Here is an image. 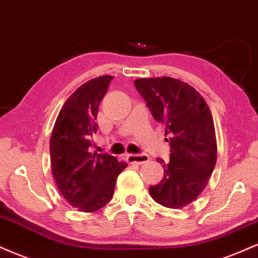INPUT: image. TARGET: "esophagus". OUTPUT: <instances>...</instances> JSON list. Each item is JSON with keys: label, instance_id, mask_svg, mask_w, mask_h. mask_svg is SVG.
Listing matches in <instances>:
<instances>
[{"label": "esophagus", "instance_id": "obj_1", "mask_svg": "<svg viewBox=\"0 0 258 258\" xmlns=\"http://www.w3.org/2000/svg\"><path fill=\"white\" fill-rule=\"evenodd\" d=\"M126 159L130 163H137V164H143L149 162V156L148 155H135V154H127Z\"/></svg>", "mask_w": 258, "mask_h": 258}]
</instances>
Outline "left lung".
<instances>
[{
	"label": "left lung",
	"mask_w": 258,
	"mask_h": 258,
	"mask_svg": "<svg viewBox=\"0 0 258 258\" xmlns=\"http://www.w3.org/2000/svg\"><path fill=\"white\" fill-rule=\"evenodd\" d=\"M135 85L157 122L166 126L170 145L164 174L149 187L156 203L180 209L192 203L206 188L218 157L215 127L207 102L190 84L170 77L141 78Z\"/></svg>",
	"instance_id": "left-lung-1"
}]
</instances>
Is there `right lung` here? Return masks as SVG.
Here are the masks:
<instances>
[{"mask_svg":"<svg viewBox=\"0 0 258 258\" xmlns=\"http://www.w3.org/2000/svg\"><path fill=\"white\" fill-rule=\"evenodd\" d=\"M114 77L84 83L62 105L50 137L52 176L58 191L79 212L92 213L111 200L117 175L127 167L108 154L90 153L98 107Z\"/></svg>","mask_w":258,"mask_h":258,"instance_id":"right-lung-1","label":"right lung"}]
</instances>
